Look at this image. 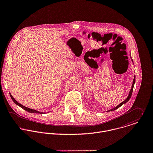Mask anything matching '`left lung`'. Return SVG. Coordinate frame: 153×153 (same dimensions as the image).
Wrapping results in <instances>:
<instances>
[{
  "instance_id": "8db88e82",
  "label": "left lung",
  "mask_w": 153,
  "mask_h": 153,
  "mask_svg": "<svg viewBox=\"0 0 153 153\" xmlns=\"http://www.w3.org/2000/svg\"><path fill=\"white\" fill-rule=\"evenodd\" d=\"M131 57V56L130 57ZM131 61H132V62L133 63V59H131ZM135 82H136V76H134V79H133V85H131V90H130V92H129V94H128V96H127V97L126 98V99L124 100V101H123V102H121L120 104H119L118 105H117L116 107H115L114 108H112V109H111V110H108L107 111H113V110H116V109H117V108H119L120 107H121L123 104H125V103H126L127 102H128L129 100H130V99L131 98V95H132V93H133V87H134V84H135Z\"/></svg>"
}]
</instances>
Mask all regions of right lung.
I'll return each instance as SVG.
<instances>
[{"mask_svg": "<svg viewBox=\"0 0 153 153\" xmlns=\"http://www.w3.org/2000/svg\"><path fill=\"white\" fill-rule=\"evenodd\" d=\"M9 94H10V97H11V99H12V100H13V102H14L16 105H19V107H20L21 108H22L23 110H26V111H28V112H29V113H40V114H45V112H40V111H37V110H34V109H32V108H28V107H25V106H24V105H22L21 104H20L19 102H18L13 98V97L12 96V95L10 94V93H9Z\"/></svg>", "mask_w": 153, "mask_h": 153, "instance_id": "add662e5", "label": "right lung"}]
</instances>
